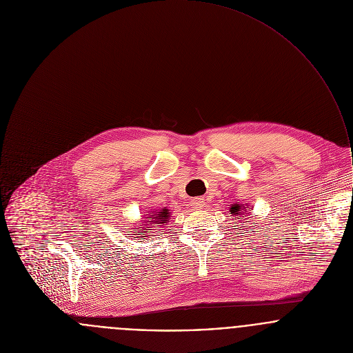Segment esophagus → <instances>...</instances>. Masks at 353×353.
<instances>
[{
	"label": "esophagus",
	"instance_id": "obj_1",
	"mask_svg": "<svg viewBox=\"0 0 353 353\" xmlns=\"http://www.w3.org/2000/svg\"><path fill=\"white\" fill-rule=\"evenodd\" d=\"M204 205H205V203H204V200L203 199H193L192 200V207L194 208V210H203L204 208Z\"/></svg>",
	"mask_w": 353,
	"mask_h": 353
}]
</instances>
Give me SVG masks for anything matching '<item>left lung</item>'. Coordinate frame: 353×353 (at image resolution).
Listing matches in <instances>:
<instances>
[{
  "mask_svg": "<svg viewBox=\"0 0 353 353\" xmlns=\"http://www.w3.org/2000/svg\"><path fill=\"white\" fill-rule=\"evenodd\" d=\"M246 208H248V205L245 207L243 204H233L232 207H230V212H232V215H233V219H239V221H242V215H245L246 214ZM246 216V215H245Z\"/></svg>",
  "mask_w": 353,
  "mask_h": 353,
  "instance_id": "1",
  "label": "left lung"
}]
</instances>
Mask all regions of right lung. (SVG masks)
I'll return each mask as SVG.
<instances>
[{"label":"right lung","mask_w":353,"mask_h":353,"mask_svg":"<svg viewBox=\"0 0 353 353\" xmlns=\"http://www.w3.org/2000/svg\"><path fill=\"white\" fill-rule=\"evenodd\" d=\"M171 219V214H170V210H167L165 207L164 208H160L159 211H153V212H149L146 214L145 219L142 222L138 223V226L132 228V233L135 235L134 238H139L138 233H145V234H150L152 230H159L160 228H164ZM130 233V232H128ZM145 235H142L139 239H145L143 238Z\"/></svg>","instance_id":"obj_1"}]
</instances>
